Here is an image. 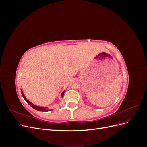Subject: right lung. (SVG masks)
Returning a JSON list of instances; mask_svg holds the SVG:
<instances>
[{
	"mask_svg": "<svg viewBox=\"0 0 147 147\" xmlns=\"http://www.w3.org/2000/svg\"><path fill=\"white\" fill-rule=\"evenodd\" d=\"M21 94H22V96H23L24 99L26 102H27V103H28L30 107H32L33 109H35V110H38V111H42V112H48V111H51V110H53V109H49L48 107H40V106H38V105H36L34 104L33 103H32V102H30L29 100H28L27 99H26V96H24V94H23V91L21 90ZM64 94V91L61 93V97H63Z\"/></svg>",
	"mask_w": 147,
	"mask_h": 147,
	"instance_id": "obj_1",
	"label": "right lung"
}]
</instances>
